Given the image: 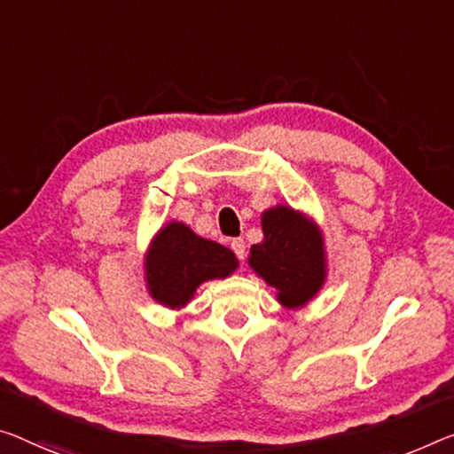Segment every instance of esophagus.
Returning <instances> with one entry per match:
<instances>
[{"label": "esophagus", "instance_id": "obj_1", "mask_svg": "<svg viewBox=\"0 0 454 454\" xmlns=\"http://www.w3.org/2000/svg\"><path fill=\"white\" fill-rule=\"evenodd\" d=\"M231 249L235 251V255L239 257L241 262L246 260V241H243L241 237H239V239H231Z\"/></svg>", "mask_w": 454, "mask_h": 454}]
</instances>
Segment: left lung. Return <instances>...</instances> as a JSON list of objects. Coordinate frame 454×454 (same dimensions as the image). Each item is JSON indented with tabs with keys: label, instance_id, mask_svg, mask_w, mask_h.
Masks as SVG:
<instances>
[{
	"label": "left lung",
	"instance_id": "left-lung-1",
	"mask_svg": "<svg viewBox=\"0 0 454 454\" xmlns=\"http://www.w3.org/2000/svg\"><path fill=\"white\" fill-rule=\"evenodd\" d=\"M263 239L251 246L247 263L276 290L284 309L298 310L326 282V247L318 223L290 205H274L262 213Z\"/></svg>",
	"mask_w": 454,
	"mask_h": 454
}]
</instances>
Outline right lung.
<instances>
[{
    "mask_svg": "<svg viewBox=\"0 0 454 454\" xmlns=\"http://www.w3.org/2000/svg\"><path fill=\"white\" fill-rule=\"evenodd\" d=\"M239 260L229 247L205 239L180 221H168L152 237L144 254V282L152 300L183 310L199 286L229 278Z\"/></svg>",
    "mask_w": 454,
    "mask_h": 454,
    "instance_id": "add662e5",
    "label": "right lung"
}]
</instances>
